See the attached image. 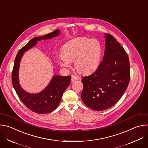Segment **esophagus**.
Listing matches in <instances>:
<instances>
[{
	"mask_svg": "<svg viewBox=\"0 0 148 148\" xmlns=\"http://www.w3.org/2000/svg\"><path fill=\"white\" fill-rule=\"evenodd\" d=\"M78 79V78L76 75H71V81H75Z\"/></svg>",
	"mask_w": 148,
	"mask_h": 148,
	"instance_id": "obj_1",
	"label": "esophagus"
}]
</instances>
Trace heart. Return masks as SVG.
<instances>
[{"label":"heart","mask_w":148,"mask_h":148,"mask_svg":"<svg viewBox=\"0 0 148 148\" xmlns=\"http://www.w3.org/2000/svg\"><path fill=\"white\" fill-rule=\"evenodd\" d=\"M101 54L102 49L97 40L78 37L63 46L60 64L67 68L70 67V62H74V67L78 73L89 74L97 69Z\"/></svg>","instance_id":"heart-1"}]
</instances>
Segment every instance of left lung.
<instances>
[{"label":"left lung","instance_id":"obj_1","mask_svg":"<svg viewBox=\"0 0 148 148\" xmlns=\"http://www.w3.org/2000/svg\"><path fill=\"white\" fill-rule=\"evenodd\" d=\"M103 58L96 71L82 77L81 99L94 111L107 110L114 105L127 88L130 80V64L127 53L116 38L105 34Z\"/></svg>","mask_w":148,"mask_h":148}]
</instances>
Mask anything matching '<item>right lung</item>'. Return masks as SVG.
<instances>
[{"mask_svg": "<svg viewBox=\"0 0 148 148\" xmlns=\"http://www.w3.org/2000/svg\"><path fill=\"white\" fill-rule=\"evenodd\" d=\"M59 30H56L43 37H36L30 40L28 43L21 49L17 54L12 70V81L13 87L20 99L25 106L37 114H45L53 112L57 108L63 93L70 84L71 76H54L49 86L41 92L36 94H29L20 87L18 84V73L20 59L25 51L33 47L38 41L49 39L57 36Z\"/></svg>", "mask_w": 148, "mask_h": 148, "instance_id": "add662e5", "label": "right lung"}]
</instances>
